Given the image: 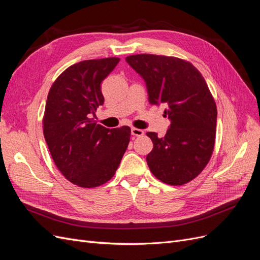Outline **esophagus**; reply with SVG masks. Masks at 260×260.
Segmentation results:
<instances>
[{
  "label": "esophagus",
  "mask_w": 260,
  "mask_h": 260,
  "mask_svg": "<svg viewBox=\"0 0 260 260\" xmlns=\"http://www.w3.org/2000/svg\"><path fill=\"white\" fill-rule=\"evenodd\" d=\"M131 133L136 137H142L144 135V131L138 128H131Z\"/></svg>",
  "instance_id": "34e87169"
}]
</instances>
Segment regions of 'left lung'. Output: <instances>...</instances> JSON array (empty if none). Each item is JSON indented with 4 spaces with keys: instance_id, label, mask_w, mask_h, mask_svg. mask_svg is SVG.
Returning <instances> with one entry per match:
<instances>
[{
    "instance_id": "8db88e82",
    "label": "left lung",
    "mask_w": 260,
    "mask_h": 260,
    "mask_svg": "<svg viewBox=\"0 0 260 260\" xmlns=\"http://www.w3.org/2000/svg\"><path fill=\"white\" fill-rule=\"evenodd\" d=\"M125 61L144 80L149 104H165L170 120L164 138L146 133L154 144L148 167L164 183L184 184L206 167L215 145L217 107L207 83L191 62L177 57L138 54Z\"/></svg>"
}]
</instances>
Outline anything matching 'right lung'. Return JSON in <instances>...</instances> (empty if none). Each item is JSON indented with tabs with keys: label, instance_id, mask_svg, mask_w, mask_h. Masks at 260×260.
<instances>
[{
	"label": "right lung",
	"instance_id": "1",
	"mask_svg": "<svg viewBox=\"0 0 260 260\" xmlns=\"http://www.w3.org/2000/svg\"><path fill=\"white\" fill-rule=\"evenodd\" d=\"M118 57L82 60L68 67L49 92L43 133L52 158L70 182L95 187L111 180L128 147L129 127L108 129L93 120L104 104L101 83Z\"/></svg>",
	"mask_w": 260,
	"mask_h": 260
}]
</instances>
